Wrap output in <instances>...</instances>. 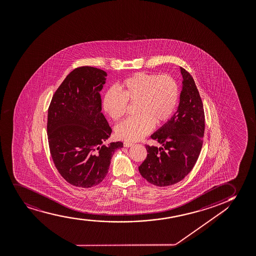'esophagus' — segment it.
Segmentation results:
<instances>
[{"instance_id":"esophagus-1","label":"esophagus","mask_w":256,"mask_h":256,"mask_svg":"<svg viewBox=\"0 0 256 256\" xmlns=\"http://www.w3.org/2000/svg\"><path fill=\"white\" fill-rule=\"evenodd\" d=\"M124 146L125 148H130V146H132V143H131V142H124Z\"/></svg>"}]
</instances>
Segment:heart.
I'll use <instances>...</instances> for the list:
<instances>
[{
    "mask_svg": "<svg viewBox=\"0 0 256 256\" xmlns=\"http://www.w3.org/2000/svg\"><path fill=\"white\" fill-rule=\"evenodd\" d=\"M117 89L108 90L104 108L113 120L126 114L128 104H136V116L122 122L116 126L120 140L136 142L145 137L155 126L170 119L180 99V86L174 76L164 74L138 72L124 80Z\"/></svg>",
    "mask_w": 256,
    "mask_h": 256,
    "instance_id": "heart-1",
    "label": "heart"
}]
</instances>
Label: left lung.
I'll list each match as a JSON object with an SVG mask.
<instances>
[{"mask_svg":"<svg viewBox=\"0 0 256 256\" xmlns=\"http://www.w3.org/2000/svg\"><path fill=\"white\" fill-rule=\"evenodd\" d=\"M183 88L174 116L151 136L161 148L146 145L148 156L139 166L148 182L164 187L180 182L192 170L204 142L206 116L192 76L180 67Z\"/></svg>","mask_w":256,"mask_h":256,"instance_id":"8db88e82","label":"left lung"}]
</instances>
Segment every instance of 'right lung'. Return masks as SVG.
<instances>
[{"instance_id":"right-lung-1","label":"right lung","mask_w":256,"mask_h":256,"mask_svg":"<svg viewBox=\"0 0 256 256\" xmlns=\"http://www.w3.org/2000/svg\"><path fill=\"white\" fill-rule=\"evenodd\" d=\"M106 76L95 67H78L60 84L48 108L50 156L60 175L74 186L101 183L114 152L124 146L120 142L104 144L112 132L101 112Z\"/></svg>"}]
</instances>
